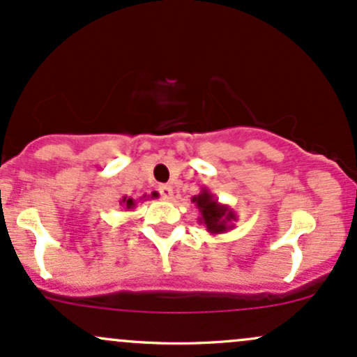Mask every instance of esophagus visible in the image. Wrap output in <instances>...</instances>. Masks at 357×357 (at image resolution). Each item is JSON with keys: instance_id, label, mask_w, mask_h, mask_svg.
Returning a JSON list of instances; mask_svg holds the SVG:
<instances>
[{"instance_id": "1", "label": "esophagus", "mask_w": 357, "mask_h": 357, "mask_svg": "<svg viewBox=\"0 0 357 357\" xmlns=\"http://www.w3.org/2000/svg\"><path fill=\"white\" fill-rule=\"evenodd\" d=\"M160 195H162L165 200H170L174 197V189H172V185H160Z\"/></svg>"}]
</instances>
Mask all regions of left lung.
Instances as JSON below:
<instances>
[{
    "instance_id": "obj_1",
    "label": "left lung",
    "mask_w": 357,
    "mask_h": 357,
    "mask_svg": "<svg viewBox=\"0 0 357 357\" xmlns=\"http://www.w3.org/2000/svg\"><path fill=\"white\" fill-rule=\"evenodd\" d=\"M192 202L199 209V224H204L207 227V232L222 234V232L234 229L238 214L227 204L219 202L207 187H202L199 194L192 197Z\"/></svg>"
}]
</instances>
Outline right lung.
<instances>
[{"mask_svg":"<svg viewBox=\"0 0 357 357\" xmlns=\"http://www.w3.org/2000/svg\"><path fill=\"white\" fill-rule=\"evenodd\" d=\"M145 197H146V195H143V197H139V200H146ZM157 197H158V195L153 192V194H151V199H157ZM119 204H121V206L125 207L126 211H131V209H135L136 204H138V200H135L133 197H126V195H125V197L119 200Z\"/></svg>","mask_w":357,"mask_h":357,"instance_id":"add662e5","label":"right lung"}]
</instances>
